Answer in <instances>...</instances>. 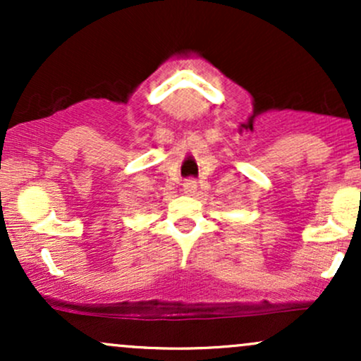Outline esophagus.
Segmentation results:
<instances>
[{
	"label": "esophagus",
	"mask_w": 361,
	"mask_h": 361,
	"mask_svg": "<svg viewBox=\"0 0 361 361\" xmlns=\"http://www.w3.org/2000/svg\"><path fill=\"white\" fill-rule=\"evenodd\" d=\"M197 190H198V185H197V181H195V180H188L183 185V192L186 195H193L195 192H197Z\"/></svg>",
	"instance_id": "1"
}]
</instances>
